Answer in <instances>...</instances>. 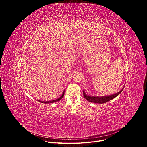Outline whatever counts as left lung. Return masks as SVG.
Here are the masks:
<instances>
[{"mask_svg":"<svg viewBox=\"0 0 147 147\" xmlns=\"http://www.w3.org/2000/svg\"><path fill=\"white\" fill-rule=\"evenodd\" d=\"M123 88L121 89L119 92L113 94L112 95H109V96H89L85 94L84 91H83V95H84V97L88 101L91 102H93V103H105L106 102H109V100L113 99V98H115V97H116L117 95H119L123 91Z\"/></svg>","mask_w":147,"mask_h":147,"instance_id":"obj_1","label":"left lung"}]
</instances>
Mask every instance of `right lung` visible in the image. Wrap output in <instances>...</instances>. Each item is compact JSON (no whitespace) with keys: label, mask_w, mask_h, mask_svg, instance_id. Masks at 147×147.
Wrapping results in <instances>:
<instances>
[{"label":"right lung","mask_w":147,"mask_h":147,"mask_svg":"<svg viewBox=\"0 0 147 147\" xmlns=\"http://www.w3.org/2000/svg\"><path fill=\"white\" fill-rule=\"evenodd\" d=\"M64 95H65V91H63V92L61 96L59 98H58V99H55V100H51V101H47V102L40 101V100H39V102H41V103H53V102H56L59 101L60 99H61L63 98V97L64 96Z\"/></svg>","instance_id":"add662e5"}]
</instances>
